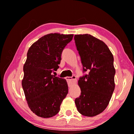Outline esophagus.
I'll list each match as a JSON object with an SVG mask.
<instances>
[{"label":"esophagus","mask_w":134,"mask_h":134,"mask_svg":"<svg viewBox=\"0 0 134 134\" xmlns=\"http://www.w3.org/2000/svg\"><path fill=\"white\" fill-rule=\"evenodd\" d=\"M65 79L69 83V82H74L76 80V77L75 76H73L72 77H66Z\"/></svg>","instance_id":"34e87169"}]
</instances>
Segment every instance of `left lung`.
<instances>
[{"mask_svg": "<svg viewBox=\"0 0 134 134\" xmlns=\"http://www.w3.org/2000/svg\"><path fill=\"white\" fill-rule=\"evenodd\" d=\"M75 43L83 66L78 84L80 95L75 104L80 114L94 116L107 107L115 89L113 56L103 41L88 34L76 35Z\"/></svg>", "mask_w": 134, "mask_h": 134, "instance_id": "8db88e82", "label": "left lung"}]
</instances>
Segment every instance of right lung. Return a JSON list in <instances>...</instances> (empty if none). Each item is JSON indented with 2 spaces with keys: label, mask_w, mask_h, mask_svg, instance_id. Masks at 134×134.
Wrapping results in <instances>:
<instances>
[{
  "label": "right lung",
  "mask_w": 134,
  "mask_h": 134,
  "mask_svg": "<svg viewBox=\"0 0 134 134\" xmlns=\"http://www.w3.org/2000/svg\"><path fill=\"white\" fill-rule=\"evenodd\" d=\"M72 37L73 35H46L27 52L22 86L29 108L38 116L47 118L57 114L68 93L66 80L52 72L59 68L62 53Z\"/></svg>",
  "instance_id": "obj_1"
}]
</instances>
